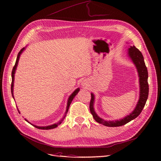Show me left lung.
<instances>
[{
  "instance_id": "obj_1",
  "label": "left lung",
  "mask_w": 161,
  "mask_h": 161,
  "mask_svg": "<svg viewBox=\"0 0 161 161\" xmlns=\"http://www.w3.org/2000/svg\"><path fill=\"white\" fill-rule=\"evenodd\" d=\"M128 55L130 58L134 62L136 69H137L138 76H139V82H140V98L136 108L131 113L127 115L125 118L115 121H105L102 118L97 115L95 112L93 108V103L95 100L94 95L91 93V99L90 101L89 109L91 114L92 115L94 119L101 124H103L105 126L109 127H118L125 125L130 122V121L135 119L142 112L144 107L146 104L148 97V70L147 68L145 65V62L144 60V57L141 52L137 49L135 46H131L128 49Z\"/></svg>"
}]
</instances>
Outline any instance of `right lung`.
<instances>
[{
	"label": "right lung",
	"mask_w": 161,
	"mask_h": 161,
	"mask_svg": "<svg viewBox=\"0 0 161 161\" xmlns=\"http://www.w3.org/2000/svg\"><path fill=\"white\" fill-rule=\"evenodd\" d=\"M25 50V47H23V48H22V49L20 50V52H19V53H18V55H17V60H16V62H15V64H14V67H13V70H12V73H11V76H12V83H11V93H12V96H13V99H14V96H13V84H14V73H15V70H16V69H17V64H18V62H19V57H20V55L21 54V53L23 52V51ZM79 89H76L74 92H72V93L70 95V97H69V100H68V103H67V108H66V113H65V115H64V117H63V118L60 121V122H58L57 124H53V125H48V126H44V127H40V126H37V125H33V124H31V125H33L34 127H36V128H38V129H41V130H50V129H53V128H56L57 126L59 125V124H60L62 122V121L64 120V119L65 118V117H66V114H67V112H68V111H69V107H70V103H71V102H72V101L73 100V99L75 98V97L77 95V93L78 92H79ZM19 111V110H18ZM25 119V121H27V122H29V121L26 119ZM30 123V122H29Z\"/></svg>",
	"instance_id": "add662e5"
}]
</instances>
